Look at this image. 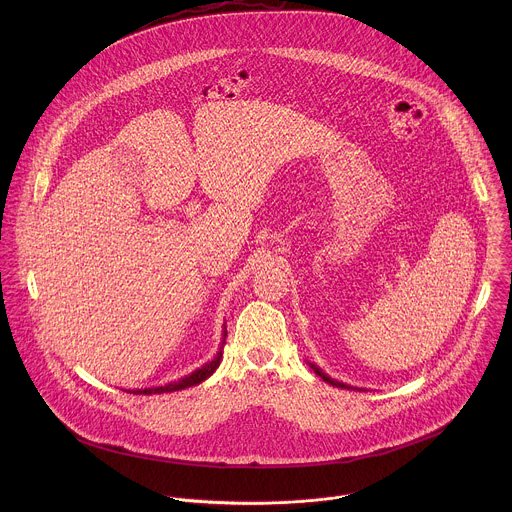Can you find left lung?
Masks as SVG:
<instances>
[{"mask_svg":"<svg viewBox=\"0 0 512 512\" xmlns=\"http://www.w3.org/2000/svg\"><path fill=\"white\" fill-rule=\"evenodd\" d=\"M307 365L311 366V368H313V372H315L317 376H321L327 384H333V386H337V388H353V390H355V386H349V384H345V382H339V380L331 378V376H329V374H325L319 366L313 365V363H307Z\"/></svg>","mask_w":512,"mask_h":512,"instance_id":"obj_1","label":"left lung"}]
</instances>
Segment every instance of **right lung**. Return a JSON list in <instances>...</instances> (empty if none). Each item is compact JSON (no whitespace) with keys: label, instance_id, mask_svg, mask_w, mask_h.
Wrapping results in <instances>:
<instances>
[{"label":"right lung","instance_id":"1","mask_svg":"<svg viewBox=\"0 0 512 512\" xmlns=\"http://www.w3.org/2000/svg\"><path fill=\"white\" fill-rule=\"evenodd\" d=\"M224 343H226V327H224V331H222V343H220L219 353L215 355V359L213 361H209V363H205V365L201 366V368H197V370H193L191 374H187V376H183V378H179V380H175V382H167V384H163V386H149V388H136V390H126V392H134V394H167V392H177V390H183V388H189V386H195V384H201L203 380H207L217 368H219L220 361H222V347H224Z\"/></svg>","mask_w":512,"mask_h":512}]
</instances>
